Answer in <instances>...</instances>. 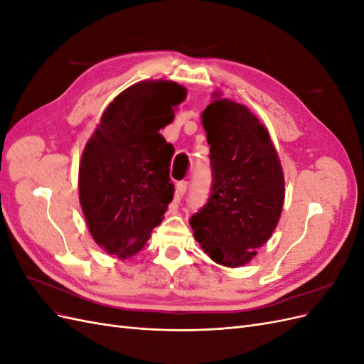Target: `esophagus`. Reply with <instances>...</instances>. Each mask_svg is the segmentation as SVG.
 Returning a JSON list of instances; mask_svg holds the SVG:
<instances>
[{"mask_svg":"<svg viewBox=\"0 0 364 364\" xmlns=\"http://www.w3.org/2000/svg\"><path fill=\"white\" fill-rule=\"evenodd\" d=\"M186 188H188V182L181 181L176 183V196H183L186 193Z\"/></svg>","mask_w":364,"mask_h":364,"instance_id":"esophagus-1","label":"esophagus"}]
</instances>
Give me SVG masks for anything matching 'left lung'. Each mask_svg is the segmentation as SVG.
I'll list each match as a JSON object with an SVG mask.
<instances>
[{"label": "left lung", "instance_id": "left-lung-1", "mask_svg": "<svg viewBox=\"0 0 364 364\" xmlns=\"http://www.w3.org/2000/svg\"><path fill=\"white\" fill-rule=\"evenodd\" d=\"M202 114L213 168V191L190 218L194 238L217 264L240 267L277 228L284 173L267 129L243 105L220 98Z\"/></svg>", "mask_w": 364, "mask_h": 364}]
</instances>
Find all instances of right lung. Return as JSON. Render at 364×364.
<instances>
[{"instance_id":"obj_1","label":"right lung","mask_w":364,"mask_h":364,"mask_svg":"<svg viewBox=\"0 0 364 364\" xmlns=\"http://www.w3.org/2000/svg\"><path fill=\"white\" fill-rule=\"evenodd\" d=\"M186 90L144 80L114 98L83 150L79 197L87 229L109 255L126 259L144 247L173 200L174 147L159 130L174 119Z\"/></svg>"}]
</instances>
